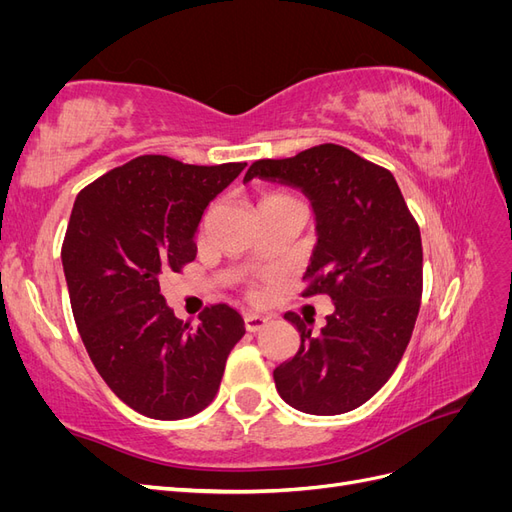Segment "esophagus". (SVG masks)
I'll return each instance as SVG.
<instances>
[{
    "label": "esophagus",
    "mask_w": 512,
    "mask_h": 512,
    "mask_svg": "<svg viewBox=\"0 0 512 512\" xmlns=\"http://www.w3.org/2000/svg\"><path fill=\"white\" fill-rule=\"evenodd\" d=\"M243 322H245V331L258 333L260 329H265V327H267L269 318H267V316H260V314H245Z\"/></svg>",
    "instance_id": "1"
}]
</instances>
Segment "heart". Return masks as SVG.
Here are the masks:
<instances>
[{"label":"heart","mask_w":512,"mask_h":512,"mask_svg":"<svg viewBox=\"0 0 512 512\" xmlns=\"http://www.w3.org/2000/svg\"><path fill=\"white\" fill-rule=\"evenodd\" d=\"M284 198H290V196H286V194H271V196H267L265 200H262V203H269V200H284Z\"/></svg>","instance_id":"1"}]
</instances>
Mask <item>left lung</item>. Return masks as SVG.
<instances>
[{
    "mask_svg": "<svg viewBox=\"0 0 512 512\" xmlns=\"http://www.w3.org/2000/svg\"><path fill=\"white\" fill-rule=\"evenodd\" d=\"M265 179L301 190L316 215L303 297L329 294L335 309L320 333L286 314L299 352L275 367L277 393L305 414L363 406L393 376L412 337L423 292L421 230L389 170L333 143L286 160H258L243 183Z\"/></svg>",
    "mask_w": 512,
    "mask_h": 512,
    "instance_id": "1",
    "label": "left lung"
}]
</instances>
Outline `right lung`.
<instances>
[{"label": "right lung", "mask_w": 512, "mask_h": 512, "mask_svg": "<svg viewBox=\"0 0 512 512\" xmlns=\"http://www.w3.org/2000/svg\"><path fill=\"white\" fill-rule=\"evenodd\" d=\"M245 166L141 156L74 200L61 262L76 327L102 380L149 418L205 410L245 333L237 309L224 303L207 307L192 329L160 292L162 273L196 258L205 209Z\"/></svg>", "instance_id": "obj_1"}]
</instances>
